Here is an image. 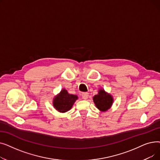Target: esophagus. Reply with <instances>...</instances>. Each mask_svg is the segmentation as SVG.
Instances as JSON below:
<instances>
[{"mask_svg":"<svg viewBox=\"0 0 160 160\" xmlns=\"http://www.w3.org/2000/svg\"><path fill=\"white\" fill-rule=\"evenodd\" d=\"M82 98H83V99L86 100V99L88 98L89 95H88V93H82Z\"/></svg>","mask_w":160,"mask_h":160,"instance_id":"esophagus-1","label":"esophagus"}]
</instances>
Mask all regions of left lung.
<instances>
[{"label": "left lung", "instance_id": "left-lung-1", "mask_svg": "<svg viewBox=\"0 0 160 160\" xmlns=\"http://www.w3.org/2000/svg\"><path fill=\"white\" fill-rule=\"evenodd\" d=\"M93 101L98 110L105 112L112 105L113 98L110 95L107 94L104 90L101 89L98 95L94 96Z\"/></svg>", "mask_w": 160, "mask_h": 160}]
</instances>
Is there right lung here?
<instances>
[{
    "mask_svg": "<svg viewBox=\"0 0 160 160\" xmlns=\"http://www.w3.org/2000/svg\"><path fill=\"white\" fill-rule=\"evenodd\" d=\"M77 96L70 95L67 90L63 89L54 99V106L60 112H66L72 108L73 104L77 100Z\"/></svg>",
    "mask_w": 160,
    "mask_h": 160,
    "instance_id": "add662e5",
    "label": "right lung"
}]
</instances>
